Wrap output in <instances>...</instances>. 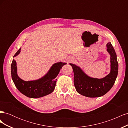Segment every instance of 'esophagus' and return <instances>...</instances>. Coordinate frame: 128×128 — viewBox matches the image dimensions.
Returning a JSON list of instances; mask_svg holds the SVG:
<instances>
[{
    "instance_id": "obj_1",
    "label": "esophagus",
    "mask_w": 128,
    "mask_h": 128,
    "mask_svg": "<svg viewBox=\"0 0 128 128\" xmlns=\"http://www.w3.org/2000/svg\"><path fill=\"white\" fill-rule=\"evenodd\" d=\"M70 59H69L68 60V62H69V61H71V60H70Z\"/></svg>"
}]
</instances>
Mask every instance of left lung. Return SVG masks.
<instances>
[{
    "label": "left lung",
    "mask_w": 128,
    "mask_h": 128,
    "mask_svg": "<svg viewBox=\"0 0 128 128\" xmlns=\"http://www.w3.org/2000/svg\"><path fill=\"white\" fill-rule=\"evenodd\" d=\"M106 46L110 55V70L109 74L102 78L89 76L78 66L69 64L73 69L76 90L80 94L90 98L99 97L107 94L114 84L118 69L117 56L110 42H108Z\"/></svg>",
    "instance_id": "1"
}]
</instances>
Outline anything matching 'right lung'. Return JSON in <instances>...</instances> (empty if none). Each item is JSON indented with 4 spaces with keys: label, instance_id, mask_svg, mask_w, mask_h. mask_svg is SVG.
I'll return each mask as SVG.
<instances>
[{
    "label": "right lung",
    "instance_id": "add662e5",
    "mask_svg": "<svg viewBox=\"0 0 128 128\" xmlns=\"http://www.w3.org/2000/svg\"><path fill=\"white\" fill-rule=\"evenodd\" d=\"M19 49L13 58L21 52ZM67 64L59 62L54 64L48 72L41 78L33 80L26 81L20 78L18 75L16 62L14 59L11 64L12 78L15 86L21 94L31 98H38L47 96L54 91L56 87V77L63 66Z\"/></svg>",
    "mask_w": 128,
    "mask_h": 128
}]
</instances>
